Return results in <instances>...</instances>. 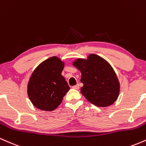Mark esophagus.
<instances>
[{
	"mask_svg": "<svg viewBox=\"0 0 146 146\" xmlns=\"http://www.w3.org/2000/svg\"><path fill=\"white\" fill-rule=\"evenodd\" d=\"M72 88H74V89L78 90V89H79V88H80V86H79V84H76V85H75V86H73V87H72Z\"/></svg>",
	"mask_w": 146,
	"mask_h": 146,
	"instance_id": "obj_1",
	"label": "esophagus"
}]
</instances>
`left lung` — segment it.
<instances>
[{
  "label": "left lung",
  "mask_w": 146,
  "mask_h": 146,
  "mask_svg": "<svg viewBox=\"0 0 146 146\" xmlns=\"http://www.w3.org/2000/svg\"><path fill=\"white\" fill-rule=\"evenodd\" d=\"M73 65L81 72V93L98 107H107L116 102L120 83L113 68L102 57L91 53L86 59L78 58Z\"/></svg>",
  "instance_id": "obj_1"
}]
</instances>
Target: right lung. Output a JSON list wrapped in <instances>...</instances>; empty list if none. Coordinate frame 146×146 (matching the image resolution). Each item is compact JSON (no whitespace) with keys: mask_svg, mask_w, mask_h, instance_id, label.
I'll use <instances>...</instances> for the list:
<instances>
[{"mask_svg":"<svg viewBox=\"0 0 146 146\" xmlns=\"http://www.w3.org/2000/svg\"><path fill=\"white\" fill-rule=\"evenodd\" d=\"M64 62L56 56L41 62L30 76L27 94L35 107L45 111L54 110L62 102L70 87L62 75Z\"/></svg>","mask_w":146,"mask_h":146,"instance_id":"right-lung-1","label":"right lung"}]
</instances>
